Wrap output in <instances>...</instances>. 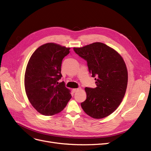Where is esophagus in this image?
I'll list each match as a JSON object with an SVG mask.
<instances>
[{
  "instance_id": "obj_1",
  "label": "esophagus",
  "mask_w": 151,
  "mask_h": 151,
  "mask_svg": "<svg viewBox=\"0 0 151 151\" xmlns=\"http://www.w3.org/2000/svg\"><path fill=\"white\" fill-rule=\"evenodd\" d=\"M79 90V88H76V89H72V91L74 93H76V92H77V91H78Z\"/></svg>"
}]
</instances>
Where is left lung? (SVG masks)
<instances>
[{"instance_id":"8db88e82","label":"left lung","mask_w":151,"mask_h":151,"mask_svg":"<svg viewBox=\"0 0 151 151\" xmlns=\"http://www.w3.org/2000/svg\"><path fill=\"white\" fill-rule=\"evenodd\" d=\"M74 52L84 59L96 88H86L87 98L81 105L84 112L96 119L116 110L124 97L128 83L125 63L115 50L103 43H93Z\"/></svg>"}]
</instances>
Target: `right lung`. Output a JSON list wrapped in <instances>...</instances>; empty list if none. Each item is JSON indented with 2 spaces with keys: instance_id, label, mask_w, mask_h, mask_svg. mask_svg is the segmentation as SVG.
<instances>
[{
  "instance_id": "1",
  "label": "right lung",
  "mask_w": 151,
  "mask_h": 151,
  "mask_svg": "<svg viewBox=\"0 0 151 151\" xmlns=\"http://www.w3.org/2000/svg\"><path fill=\"white\" fill-rule=\"evenodd\" d=\"M70 48L53 43L44 44L32 54L24 75V86L29 102L40 113L52 116L62 111L72 96L61 79L63 58Z\"/></svg>"
}]
</instances>
